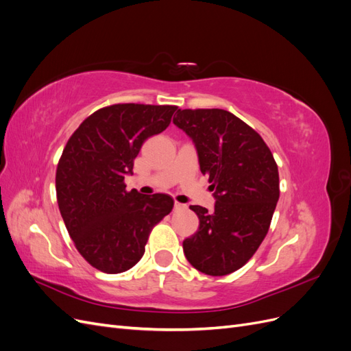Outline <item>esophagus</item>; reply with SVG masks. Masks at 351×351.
Instances as JSON below:
<instances>
[{
    "label": "esophagus",
    "instance_id": "obj_1",
    "mask_svg": "<svg viewBox=\"0 0 351 351\" xmlns=\"http://www.w3.org/2000/svg\"><path fill=\"white\" fill-rule=\"evenodd\" d=\"M186 208H187L186 205L180 204V202H177V200H176V204H174V209H176V210H182V209H186Z\"/></svg>",
    "mask_w": 351,
    "mask_h": 351
}]
</instances>
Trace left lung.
Wrapping results in <instances>:
<instances>
[{
	"label": "left lung",
	"mask_w": 351,
	"mask_h": 351,
	"mask_svg": "<svg viewBox=\"0 0 351 351\" xmlns=\"http://www.w3.org/2000/svg\"><path fill=\"white\" fill-rule=\"evenodd\" d=\"M174 124L192 137L200 171L215 189V209L192 205L199 230L183 241L197 271L222 277L253 256L280 197L278 165L261 134L219 108L178 110Z\"/></svg>",
	"instance_id": "1"
}]
</instances>
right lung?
<instances>
[{
  "instance_id": "right-lung-1",
  "label": "right lung",
  "mask_w": 351,
  "mask_h": 351,
  "mask_svg": "<svg viewBox=\"0 0 351 351\" xmlns=\"http://www.w3.org/2000/svg\"><path fill=\"white\" fill-rule=\"evenodd\" d=\"M176 105L115 104L77 127L57 165V202L66 228L89 265L120 274L141 261L152 228L171 212L169 195L127 192L143 142L164 132Z\"/></svg>"
}]
</instances>
